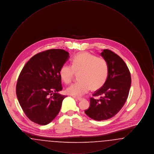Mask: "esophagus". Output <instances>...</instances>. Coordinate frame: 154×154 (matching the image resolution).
Instances as JSON below:
<instances>
[{
	"label": "esophagus",
	"mask_w": 154,
	"mask_h": 154,
	"mask_svg": "<svg viewBox=\"0 0 154 154\" xmlns=\"http://www.w3.org/2000/svg\"><path fill=\"white\" fill-rule=\"evenodd\" d=\"M73 97L74 99H77V100H81L83 98L82 97H77V96H73Z\"/></svg>",
	"instance_id": "esophagus-1"
}]
</instances>
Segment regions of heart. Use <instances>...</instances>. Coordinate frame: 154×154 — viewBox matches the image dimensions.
Returning a JSON list of instances; mask_svg holds the SVG:
<instances>
[{
    "label": "heart",
    "mask_w": 154,
    "mask_h": 154,
    "mask_svg": "<svg viewBox=\"0 0 154 154\" xmlns=\"http://www.w3.org/2000/svg\"><path fill=\"white\" fill-rule=\"evenodd\" d=\"M109 67L107 60L89 52H81L72 59V66L64 65L59 70L60 79L66 84H70L79 74V81L66 89L68 94L83 95L92 88L96 89L104 84L109 76Z\"/></svg>",
    "instance_id": "heart-1"
}]
</instances>
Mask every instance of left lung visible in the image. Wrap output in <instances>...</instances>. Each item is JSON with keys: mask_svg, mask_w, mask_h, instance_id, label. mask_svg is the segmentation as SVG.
Masks as SVG:
<instances>
[{"mask_svg": "<svg viewBox=\"0 0 154 154\" xmlns=\"http://www.w3.org/2000/svg\"><path fill=\"white\" fill-rule=\"evenodd\" d=\"M101 56L109 65L107 81L92 95L100 99L90 98V106L85 113L96 121L110 119L121 110L128 97L131 85L129 70L123 59L109 50H103Z\"/></svg>", "mask_w": 154, "mask_h": 154, "instance_id": "obj_1", "label": "left lung"}]
</instances>
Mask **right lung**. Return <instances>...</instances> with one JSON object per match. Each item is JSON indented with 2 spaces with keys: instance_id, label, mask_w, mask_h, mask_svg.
Listing matches in <instances>:
<instances>
[{
  "instance_id": "right-lung-1",
  "label": "right lung",
  "mask_w": 154,
  "mask_h": 154,
  "mask_svg": "<svg viewBox=\"0 0 154 154\" xmlns=\"http://www.w3.org/2000/svg\"><path fill=\"white\" fill-rule=\"evenodd\" d=\"M69 57L64 50H48L32 57L23 67L16 94L22 110L32 122L45 125L58 115L66 97L58 94L62 90L59 70Z\"/></svg>"
}]
</instances>
